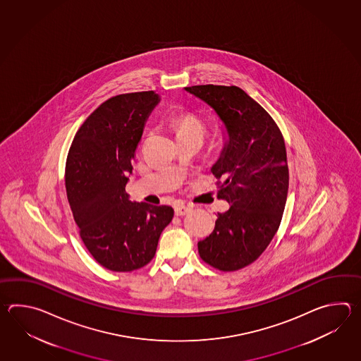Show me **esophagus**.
<instances>
[{"instance_id":"1","label":"esophagus","mask_w":361,"mask_h":361,"mask_svg":"<svg viewBox=\"0 0 361 361\" xmlns=\"http://www.w3.org/2000/svg\"><path fill=\"white\" fill-rule=\"evenodd\" d=\"M191 210V207H187V205H184V204H177L176 207H174V212H176V215H178V216L188 214Z\"/></svg>"}]
</instances>
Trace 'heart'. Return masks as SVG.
<instances>
[{"label":"heart","mask_w":361,"mask_h":361,"mask_svg":"<svg viewBox=\"0 0 361 361\" xmlns=\"http://www.w3.org/2000/svg\"><path fill=\"white\" fill-rule=\"evenodd\" d=\"M171 128L177 133V138L184 137H200L205 134V123L199 116L191 112H180L173 116Z\"/></svg>","instance_id":"heart-1"}]
</instances>
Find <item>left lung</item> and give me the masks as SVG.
Returning a JSON list of instances; mask_svg holds the SVG:
<instances>
[{"instance_id":"obj_1","label":"left lung","mask_w":361,"mask_h":361,"mask_svg":"<svg viewBox=\"0 0 361 361\" xmlns=\"http://www.w3.org/2000/svg\"><path fill=\"white\" fill-rule=\"evenodd\" d=\"M184 90L213 108L228 134L212 171L222 179L218 199L231 207L199 241L200 257L219 271H238L259 258L281 222L289 187L284 138L269 112L238 86Z\"/></svg>"}]
</instances>
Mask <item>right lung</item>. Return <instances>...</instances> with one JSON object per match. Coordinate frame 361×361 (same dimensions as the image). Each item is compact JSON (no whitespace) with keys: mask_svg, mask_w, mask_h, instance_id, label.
Returning <instances> with one entry per match:
<instances>
[{"mask_svg":"<svg viewBox=\"0 0 361 361\" xmlns=\"http://www.w3.org/2000/svg\"><path fill=\"white\" fill-rule=\"evenodd\" d=\"M154 92H128L102 103L73 138L66 190L80 238L104 269L130 272L152 261L173 207L131 202L125 191Z\"/></svg>","mask_w":361,"mask_h":361,"instance_id":"right-lung-1","label":"right lung"}]
</instances>
